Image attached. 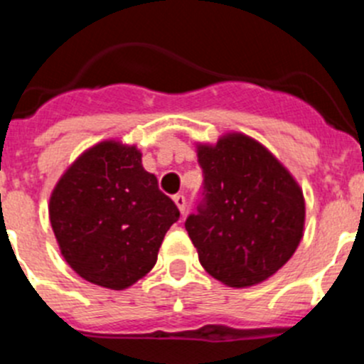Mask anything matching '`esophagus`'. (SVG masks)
Instances as JSON below:
<instances>
[{
    "instance_id": "34e87169",
    "label": "esophagus",
    "mask_w": 364,
    "mask_h": 364,
    "mask_svg": "<svg viewBox=\"0 0 364 364\" xmlns=\"http://www.w3.org/2000/svg\"><path fill=\"white\" fill-rule=\"evenodd\" d=\"M172 199H174V203H176V206L179 208V212L185 213V210H186V198H185V196H183V193H176Z\"/></svg>"
}]
</instances>
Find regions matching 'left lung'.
<instances>
[{"instance_id": "obj_1", "label": "left lung", "mask_w": 364, "mask_h": 364, "mask_svg": "<svg viewBox=\"0 0 364 364\" xmlns=\"http://www.w3.org/2000/svg\"><path fill=\"white\" fill-rule=\"evenodd\" d=\"M203 192L185 228L199 262L230 287H250L277 273L304 235L300 186L259 141L228 134L199 145Z\"/></svg>"}]
</instances>
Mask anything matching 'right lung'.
I'll return each instance as SVG.
<instances>
[{
    "label": "right lung",
    "mask_w": 364,
    "mask_h": 364,
    "mask_svg": "<svg viewBox=\"0 0 364 364\" xmlns=\"http://www.w3.org/2000/svg\"><path fill=\"white\" fill-rule=\"evenodd\" d=\"M179 210L141 166L136 147L102 141L84 152L50 198L66 262L84 280L122 291L154 267Z\"/></svg>",
    "instance_id": "1"
}]
</instances>
